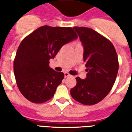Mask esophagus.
<instances>
[{"label": "esophagus", "instance_id": "1", "mask_svg": "<svg viewBox=\"0 0 132 132\" xmlns=\"http://www.w3.org/2000/svg\"><path fill=\"white\" fill-rule=\"evenodd\" d=\"M64 77H69V76H70V75L68 73H67V72L64 73Z\"/></svg>", "mask_w": 132, "mask_h": 132}]
</instances>
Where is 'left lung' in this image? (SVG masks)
Returning <instances> with one entry per match:
<instances>
[{"label":"left lung","instance_id":"8db88e82","mask_svg":"<svg viewBox=\"0 0 132 132\" xmlns=\"http://www.w3.org/2000/svg\"><path fill=\"white\" fill-rule=\"evenodd\" d=\"M84 46L87 77H76L72 98L84 105L98 104L109 94L118 72V54L112 43L92 28L73 27Z\"/></svg>","mask_w":132,"mask_h":132}]
</instances>
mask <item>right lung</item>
I'll return each mask as SVG.
<instances>
[{"instance_id": "add662e5", "label": "right lung", "mask_w": 132, "mask_h": 132, "mask_svg": "<svg viewBox=\"0 0 132 132\" xmlns=\"http://www.w3.org/2000/svg\"><path fill=\"white\" fill-rule=\"evenodd\" d=\"M77 37L70 27L43 26L23 39L14 60V73L19 90L27 100L42 104L53 97L64 75L51 68L49 60Z\"/></svg>"}]
</instances>
